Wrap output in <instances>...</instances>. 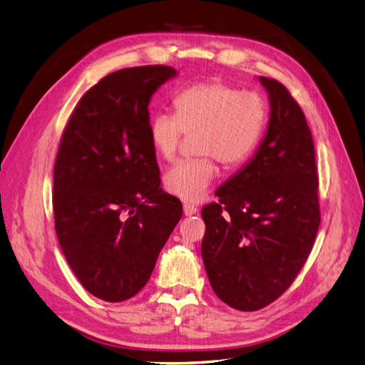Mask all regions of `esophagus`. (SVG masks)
Here are the masks:
<instances>
[{
	"label": "esophagus",
	"mask_w": 365,
	"mask_h": 365,
	"mask_svg": "<svg viewBox=\"0 0 365 365\" xmlns=\"http://www.w3.org/2000/svg\"><path fill=\"white\" fill-rule=\"evenodd\" d=\"M183 213L186 216H192V215L197 213V208L194 205H190V203H183Z\"/></svg>",
	"instance_id": "obj_1"
}]
</instances>
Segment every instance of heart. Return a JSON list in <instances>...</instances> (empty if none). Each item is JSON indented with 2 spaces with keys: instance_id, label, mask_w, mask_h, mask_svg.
Returning a JSON list of instances; mask_svg holds the SVG:
<instances>
[{
  "instance_id": "1",
  "label": "heart",
  "mask_w": 365,
  "mask_h": 365,
  "mask_svg": "<svg viewBox=\"0 0 365 365\" xmlns=\"http://www.w3.org/2000/svg\"><path fill=\"white\" fill-rule=\"evenodd\" d=\"M175 113L158 112L149 121L152 148L166 162L179 154L183 137H194L196 158L183 160L165 174V188L182 200L205 196L217 165L233 169L247 160L264 135L269 107L257 91L224 81L197 82L174 98Z\"/></svg>"
}]
</instances>
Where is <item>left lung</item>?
<instances>
[{
    "label": "left lung",
    "mask_w": 365,
    "mask_h": 365,
    "mask_svg": "<svg viewBox=\"0 0 365 365\" xmlns=\"http://www.w3.org/2000/svg\"><path fill=\"white\" fill-rule=\"evenodd\" d=\"M270 99L267 133L252 162L202 208V258L228 307L258 311L284 294L307 262L320 225L314 141L299 103L261 76Z\"/></svg>",
    "instance_id": "left-lung-1"
}]
</instances>
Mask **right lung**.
Listing matches in <instances>:
<instances>
[{
	"instance_id": "obj_1",
	"label": "right lung",
	"mask_w": 365,
	"mask_h": 365,
	"mask_svg": "<svg viewBox=\"0 0 365 365\" xmlns=\"http://www.w3.org/2000/svg\"><path fill=\"white\" fill-rule=\"evenodd\" d=\"M173 66L123 68L83 93L54 165L58 244L81 284L106 302L138 294L180 221V200L160 188L149 101Z\"/></svg>"
}]
</instances>
